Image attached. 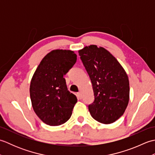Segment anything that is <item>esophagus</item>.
Wrapping results in <instances>:
<instances>
[{"mask_svg": "<svg viewBox=\"0 0 155 155\" xmlns=\"http://www.w3.org/2000/svg\"><path fill=\"white\" fill-rule=\"evenodd\" d=\"M77 97H78V99H82L83 97H82V94L80 93V92H79V93H77Z\"/></svg>", "mask_w": 155, "mask_h": 155, "instance_id": "34e87169", "label": "esophagus"}]
</instances>
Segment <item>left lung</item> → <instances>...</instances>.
<instances>
[{
  "mask_svg": "<svg viewBox=\"0 0 155 155\" xmlns=\"http://www.w3.org/2000/svg\"><path fill=\"white\" fill-rule=\"evenodd\" d=\"M93 84L94 101L91 115L103 124H110L124 113L129 101V81L126 71L107 49L97 45L78 51Z\"/></svg>",
  "mask_w": 155,
  "mask_h": 155,
  "instance_id": "1",
  "label": "left lung"
}]
</instances>
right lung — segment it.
<instances>
[{
    "label": "right lung",
    "instance_id": "right-lung-1",
    "mask_svg": "<svg viewBox=\"0 0 155 155\" xmlns=\"http://www.w3.org/2000/svg\"><path fill=\"white\" fill-rule=\"evenodd\" d=\"M77 61L71 50L51 51L42 59L32 76L30 97L38 118L50 126H58L71 118L77 98L68 91L63 76Z\"/></svg>",
    "mask_w": 155,
    "mask_h": 155
}]
</instances>
